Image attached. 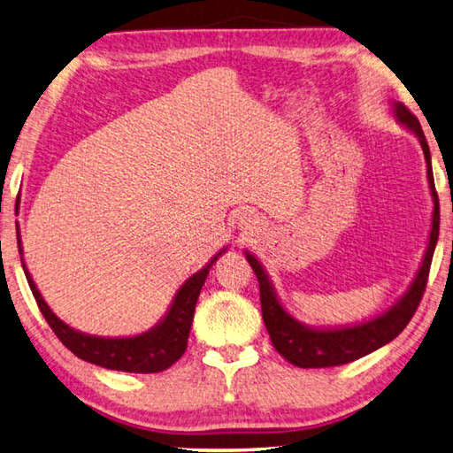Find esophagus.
Instances as JSON below:
<instances>
[{
  "label": "esophagus",
  "instance_id": "34e87169",
  "mask_svg": "<svg viewBox=\"0 0 453 453\" xmlns=\"http://www.w3.org/2000/svg\"><path fill=\"white\" fill-rule=\"evenodd\" d=\"M238 226L242 230H252L256 226V220L252 215H241L238 217Z\"/></svg>",
  "mask_w": 453,
  "mask_h": 453
}]
</instances>
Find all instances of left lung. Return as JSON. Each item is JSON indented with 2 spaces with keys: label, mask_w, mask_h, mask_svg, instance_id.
Masks as SVG:
<instances>
[{
  "label": "left lung",
  "mask_w": 453,
  "mask_h": 453,
  "mask_svg": "<svg viewBox=\"0 0 453 453\" xmlns=\"http://www.w3.org/2000/svg\"><path fill=\"white\" fill-rule=\"evenodd\" d=\"M390 114L398 124H403L408 132H412L418 142H420L424 159H426V175H428V187L434 203L432 211V228L426 244V252L422 256V264L418 266L412 284L408 286L406 292L392 303L387 311L374 315L371 319H365L353 326H339V327H313L307 323L296 319L289 313L284 303L278 297V292L268 276L266 268L262 262L249 250H244L246 260L254 270L256 278L260 284V303H262V319L268 329L276 351L284 357L288 363H292L300 369H326V366H339L351 361L361 359L377 349L385 347L392 339L400 335L408 321L412 319L418 303L422 300L426 280H428L430 264L434 250H436L438 233H440V204L436 185H434L432 173V157L430 148L422 132V126L418 118L406 110L400 102H390Z\"/></svg>",
  "instance_id": "1"
}]
</instances>
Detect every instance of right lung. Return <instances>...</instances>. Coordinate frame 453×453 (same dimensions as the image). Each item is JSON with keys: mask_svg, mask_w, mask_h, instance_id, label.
Masks as SVG:
<instances>
[{"mask_svg": "<svg viewBox=\"0 0 453 453\" xmlns=\"http://www.w3.org/2000/svg\"><path fill=\"white\" fill-rule=\"evenodd\" d=\"M17 246H19L25 278L29 281V288L33 296H35L39 310L45 315L49 326L53 327L55 335L63 341V345L71 349L79 359L87 363L104 366V369L110 371L142 374L165 371L175 361L181 359V355L187 349V339H189L195 305H197L201 288L209 276L212 264L219 260L220 254L226 252L225 246L199 272H195L193 276L183 281V286L177 289L172 303H169L165 315L151 329L130 337H100L71 327L50 310L45 297L41 296L37 284L33 281L31 272L23 262V242L19 226H17Z\"/></svg>", "mask_w": 453, "mask_h": 453, "instance_id": "obj_1", "label": "right lung"}]
</instances>
